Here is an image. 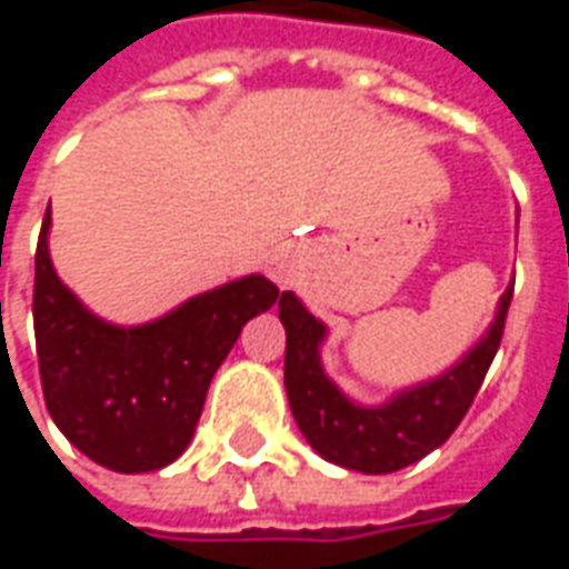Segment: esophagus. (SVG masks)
Here are the masks:
<instances>
[{"label": "esophagus", "mask_w": 569, "mask_h": 569, "mask_svg": "<svg viewBox=\"0 0 569 569\" xmlns=\"http://www.w3.org/2000/svg\"><path fill=\"white\" fill-rule=\"evenodd\" d=\"M271 277L280 286H292V283H296V277H298L296 264H292L289 259H273L271 261Z\"/></svg>", "instance_id": "34e87169"}]
</instances>
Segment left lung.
Wrapping results in <instances>:
<instances>
[{
	"label": "left lung",
	"mask_w": 569,
	"mask_h": 569,
	"mask_svg": "<svg viewBox=\"0 0 569 569\" xmlns=\"http://www.w3.org/2000/svg\"><path fill=\"white\" fill-rule=\"evenodd\" d=\"M512 292L515 283L500 298L490 332L460 366H453L436 381L396 396L390 406L381 408H359L338 393V387L322 375L317 353L326 335L322 322L313 320L292 292H283L280 320L286 326V393L298 429L313 445V451L332 463L369 476L396 472L436 451L460 427L500 350Z\"/></svg>",
	"instance_id": "8db88e82"
}]
</instances>
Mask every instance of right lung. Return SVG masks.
Listing matches in <instances>:
<instances>
[{
  "label": "right lung",
  "instance_id": "obj_1",
  "mask_svg": "<svg viewBox=\"0 0 569 569\" xmlns=\"http://www.w3.org/2000/svg\"><path fill=\"white\" fill-rule=\"evenodd\" d=\"M48 224L36 247L32 326L44 406L81 453L116 472L173 463L194 436L203 399L237 335L280 298L268 277L191 298L163 320L118 329L81 308L48 259Z\"/></svg>",
  "mask_w": 569,
  "mask_h": 569
}]
</instances>
